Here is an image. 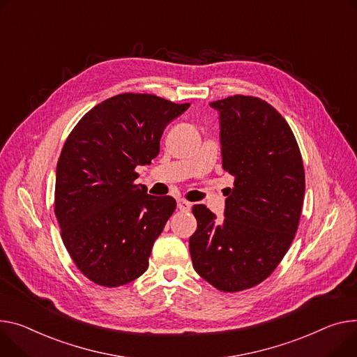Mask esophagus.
<instances>
[{"label": "esophagus", "instance_id": "1", "mask_svg": "<svg viewBox=\"0 0 357 357\" xmlns=\"http://www.w3.org/2000/svg\"><path fill=\"white\" fill-rule=\"evenodd\" d=\"M176 206H178V209H179V211L186 212V211L191 209V206H192V205H191V202H188V201H185V199H178Z\"/></svg>", "mask_w": 357, "mask_h": 357}]
</instances>
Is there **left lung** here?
Segmentation results:
<instances>
[{"mask_svg":"<svg viewBox=\"0 0 357 357\" xmlns=\"http://www.w3.org/2000/svg\"><path fill=\"white\" fill-rule=\"evenodd\" d=\"M220 113L222 168L231 174L225 220L194 205L189 238L195 271L221 291L264 281L289 251L301 215L305 178L289 123L271 105L235 94L209 103Z\"/></svg>","mask_w":357,"mask_h":357,"instance_id":"8db88e82","label":"left lung"}]
</instances>
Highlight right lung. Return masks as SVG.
Here are the masks:
<instances>
[{
    "instance_id": "obj_1",
    "label": "right lung",
    "mask_w": 357,
    "mask_h": 357,
    "mask_svg": "<svg viewBox=\"0 0 357 357\" xmlns=\"http://www.w3.org/2000/svg\"><path fill=\"white\" fill-rule=\"evenodd\" d=\"M188 107L155 94H117L89 110L66 140L54 213L71 259L99 286H123L149 266L176 201L149 195L135 183V168L158 156L166 125Z\"/></svg>"
}]
</instances>
